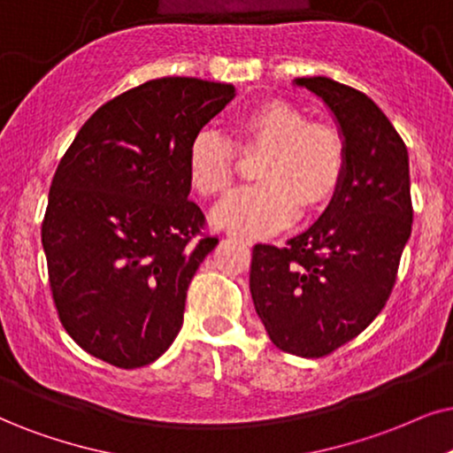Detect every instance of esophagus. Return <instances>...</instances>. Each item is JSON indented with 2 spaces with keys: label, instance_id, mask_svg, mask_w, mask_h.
I'll return each mask as SVG.
<instances>
[{
  "label": "esophagus",
  "instance_id": "obj_1",
  "mask_svg": "<svg viewBox=\"0 0 453 453\" xmlns=\"http://www.w3.org/2000/svg\"><path fill=\"white\" fill-rule=\"evenodd\" d=\"M232 236L238 238L242 244H253L255 242L253 236H246V234H232Z\"/></svg>",
  "mask_w": 453,
  "mask_h": 453
}]
</instances>
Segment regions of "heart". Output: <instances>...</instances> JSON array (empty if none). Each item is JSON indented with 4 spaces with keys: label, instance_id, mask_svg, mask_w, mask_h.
I'll return each instance as SVG.
<instances>
[{
    "label": "heart",
    "instance_id": "b5f03b06",
    "mask_svg": "<svg viewBox=\"0 0 453 453\" xmlns=\"http://www.w3.org/2000/svg\"><path fill=\"white\" fill-rule=\"evenodd\" d=\"M238 150L263 152L255 175L259 184L242 188L215 209L219 227L267 234L288 226L299 213L311 215L330 203L347 169L341 131L309 121L284 100L261 102L234 125ZM188 177L203 196L230 192L236 177V152L219 135L203 131L188 150Z\"/></svg>",
    "mask_w": 453,
    "mask_h": 453
}]
</instances>
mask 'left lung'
I'll use <instances>...</instances> for the list:
<instances>
[{
  "mask_svg": "<svg viewBox=\"0 0 453 453\" xmlns=\"http://www.w3.org/2000/svg\"><path fill=\"white\" fill-rule=\"evenodd\" d=\"M322 98L347 146L341 188L286 246L255 244L250 295L273 345L324 357L368 328L397 278L411 234L408 148L362 91L328 77L295 79Z\"/></svg>",
  "mask_w": 453,
  "mask_h": 453,
  "instance_id": "obj_1",
  "label": "left lung"
}]
</instances>
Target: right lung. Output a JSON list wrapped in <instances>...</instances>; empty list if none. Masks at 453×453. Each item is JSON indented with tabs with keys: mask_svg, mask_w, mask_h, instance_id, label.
Returning a JSON list of instances; mask_svg holds the SVG:
<instances>
[{
	"mask_svg": "<svg viewBox=\"0 0 453 453\" xmlns=\"http://www.w3.org/2000/svg\"><path fill=\"white\" fill-rule=\"evenodd\" d=\"M234 96L152 79L100 106L60 158L42 223L50 288L71 339L102 362L152 364L184 324L188 286L219 242L190 200L188 150Z\"/></svg>",
	"mask_w": 453,
	"mask_h": 453,
	"instance_id": "1",
	"label": "right lung"
}]
</instances>
